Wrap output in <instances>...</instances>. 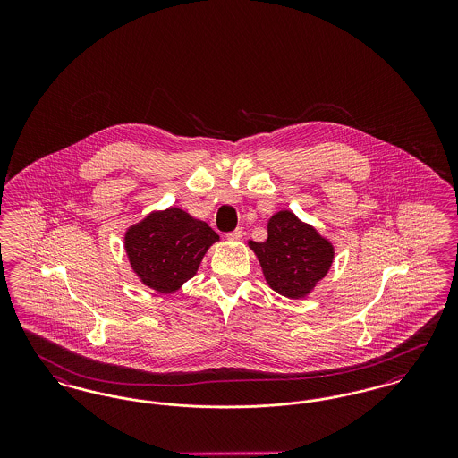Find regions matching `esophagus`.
<instances>
[{
    "instance_id": "34e87169",
    "label": "esophagus",
    "mask_w": 458,
    "mask_h": 458,
    "mask_svg": "<svg viewBox=\"0 0 458 458\" xmlns=\"http://www.w3.org/2000/svg\"><path fill=\"white\" fill-rule=\"evenodd\" d=\"M242 237H243V230H242V228H237V230H233V232L226 233V239L228 240H240Z\"/></svg>"
}]
</instances>
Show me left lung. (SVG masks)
<instances>
[{
    "label": "left lung",
    "instance_id": "left-lung-1",
    "mask_svg": "<svg viewBox=\"0 0 458 458\" xmlns=\"http://www.w3.org/2000/svg\"><path fill=\"white\" fill-rule=\"evenodd\" d=\"M267 284L288 299H304L327 276L335 258L329 240L297 218L278 211L267 221V239L249 242Z\"/></svg>",
    "mask_w": 458,
    "mask_h": 458
}]
</instances>
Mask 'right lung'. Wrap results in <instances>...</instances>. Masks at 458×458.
I'll return each instance as SVG.
<instances>
[{
	"mask_svg": "<svg viewBox=\"0 0 458 458\" xmlns=\"http://www.w3.org/2000/svg\"><path fill=\"white\" fill-rule=\"evenodd\" d=\"M218 233L180 208L154 211L125 232V252L133 273L159 293H174L199 269Z\"/></svg>",
	"mask_w": 458,
	"mask_h": 458,
	"instance_id": "right-lung-1",
	"label": "right lung"
}]
</instances>
